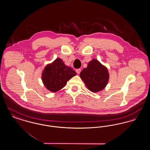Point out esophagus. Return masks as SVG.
I'll use <instances>...</instances> for the list:
<instances>
[{
    "label": "esophagus",
    "mask_w": 150,
    "mask_h": 150,
    "mask_svg": "<svg viewBox=\"0 0 150 150\" xmlns=\"http://www.w3.org/2000/svg\"><path fill=\"white\" fill-rule=\"evenodd\" d=\"M76 72H77V74H79L80 73V72H81V69H76Z\"/></svg>",
    "instance_id": "esophagus-1"
}]
</instances>
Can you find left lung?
Returning a JSON list of instances; mask_svg holds the SVG:
<instances>
[{
	"instance_id": "obj_1",
	"label": "left lung",
	"mask_w": 150,
	"mask_h": 150,
	"mask_svg": "<svg viewBox=\"0 0 150 150\" xmlns=\"http://www.w3.org/2000/svg\"><path fill=\"white\" fill-rule=\"evenodd\" d=\"M80 76L91 91L98 92L107 85L109 75L106 67L98 61L93 59L80 72Z\"/></svg>"
}]
</instances>
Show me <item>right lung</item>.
I'll return each mask as SVG.
<instances>
[{
  "label": "right lung",
  "instance_id": "right-lung-1",
  "mask_svg": "<svg viewBox=\"0 0 150 150\" xmlns=\"http://www.w3.org/2000/svg\"><path fill=\"white\" fill-rule=\"evenodd\" d=\"M76 74L71 67L64 64L62 59L57 58L45 67L42 74V80L49 91L56 92L63 88L67 81Z\"/></svg>",
  "mask_w": 150,
  "mask_h": 150
}]
</instances>
